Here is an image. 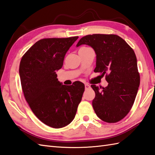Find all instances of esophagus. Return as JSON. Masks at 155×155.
Returning a JSON list of instances; mask_svg holds the SVG:
<instances>
[{"label": "esophagus", "mask_w": 155, "mask_h": 155, "mask_svg": "<svg viewBox=\"0 0 155 155\" xmlns=\"http://www.w3.org/2000/svg\"><path fill=\"white\" fill-rule=\"evenodd\" d=\"M84 87H85V89H88V88H91L90 85H88V84H84Z\"/></svg>", "instance_id": "1"}]
</instances>
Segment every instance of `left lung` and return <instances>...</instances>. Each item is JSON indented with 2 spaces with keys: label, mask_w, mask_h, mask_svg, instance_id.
Returning <instances> with one entry per match:
<instances>
[{
  "label": "left lung",
  "mask_w": 155,
  "mask_h": 155,
  "mask_svg": "<svg viewBox=\"0 0 155 155\" xmlns=\"http://www.w3.org/2000/svg\"><path fill=\"white\" fill-rule=\"evenodd\" d=\"M90 46L96 54L94 72L106 74V87L91 85L95 92L93 107L97 117L114 123L126 116L132 108L140 84L137 61L133 48L115 35H89L77 45Z\"/></svg>",
  "instance_id": "1"
}]
</instances>
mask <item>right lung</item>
Listing matches in <instances>:
<instances>
[{
	"instance_id": "right-lung-1",
	"label": "right lung",
	"mask_w": 155,
	"mask_h": 155,
	"mask_svg": "<svg viewBox=\"0 0 155 155\" xmlns=\"http://www.w3.org/2000/svg\"><path fill=\"white\" fill-rule=\"evenodd\" d=\"M78 38L41 39L28 49L20 62L19 75L26 101L35 116L52 128L71 123L84 91V84L79 81L71 86L62 84L56 73Z\"/></svg>"
}]
</instances>
